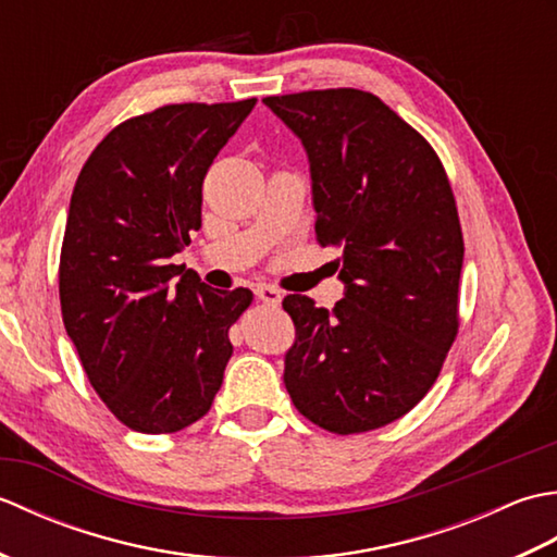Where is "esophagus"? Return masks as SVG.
I'll use <instances>...</instances> for the list:
<instances>
[{
    "mask_svg": "<svg viewBox=\"0 0 557 557\" xmlns=\"http://www.w3.org/2000/svg\"><path fill=\"white\" fill-rule=\"evenodd\" d=\"M256 297L268 304V306H277L282 301V292L277 287H270V285H258L256 287Z\"/></svg>",
    "mask_w": 557,
    "mask_h": 557,
    "instance_id": "34e87169",
    "label": "esophagus"
}]
</instances>
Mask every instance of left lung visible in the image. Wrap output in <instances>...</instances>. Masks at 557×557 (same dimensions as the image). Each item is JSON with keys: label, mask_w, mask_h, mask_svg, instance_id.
Wrapping results in <instances>:
<instances>
[{"label": "left lung", "mask_w": 557, "mask_h": 557, "mask_svg": "<svg viewBox=\"0 0 557 557\" xmlns=\"http://www.w3.org/2000/svg\"><path fill=\"white\" fill-rule=\"evenodd\" d=\"M309 152L315 239L337 246L345 299L282 301L294 407L351 435L405 417L441 375L459 330L465 236L447 172L417 128L357 88L263 98Z\"/></svg>", "instance_id": "1"}]
</instances>
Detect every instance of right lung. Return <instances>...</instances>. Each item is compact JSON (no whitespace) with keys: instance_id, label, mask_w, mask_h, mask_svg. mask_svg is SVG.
<instances>
[{"instance_id":"1","label":"right lung","mask_w":557,"mask_h":557,"mask_svg":"<svg viewBox=\"0 0 557 557\" xmlns=\"http://www.w3.org/2000/svg\"><path fill=\"white\" fill-rule=\"evenodd\" d=\"M180 102L114 126L83 164L59 256V304L92 389L138 433L203 419L253 294L208 289L172 256L200 230L203 180L251 114Z\"/></svg>"}]
</instances>
